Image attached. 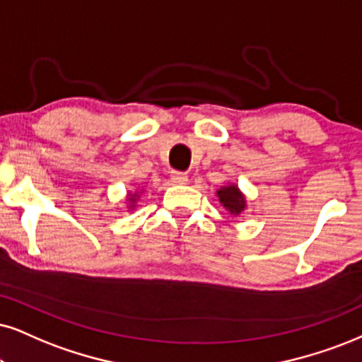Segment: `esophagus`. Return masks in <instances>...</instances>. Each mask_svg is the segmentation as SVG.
Segmentation results:
<instances>
[{"instance_id":"34e87169","label":"esophagus","mask_w":362,"mask_h":362,"mask_svg":"<svg viewBox=\"0 0 362 362\" xmlns=\"http://www.w3.org/2000/svg\"><path fill=\"white\" fill-rule=\"evenodd\" d=\"M171 181L176 185H186L188 182V174L182 171H171Z\"/></svg>"}]
</instances>
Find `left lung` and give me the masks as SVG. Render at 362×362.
<instances>
[{"mask_svg":"<svg viewBox=\"0 0 362 362\" xmlns=\"http://www.w3.org/2000/svg\"><path fill=\"white\" fill-rule=\"evenodd\" d=\"M218 198H220L223 206L230 209V213H233V215H240L243 211L245 199L235 185L218 189Z\"/></svg>","mask_w":362,"mask_h":362,"instance_id":"8db88e82","label":"left lung"}]
</instances>
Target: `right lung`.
Returning a JSON list of instances; mask_svg holds the SVG:
<instances>
[{"label": "right lung", "instance_id": "right-lung-1", "mask_svg": "<svg viewBox=\"0 0 362 362\" xmlns=\"http://www.w3.org/2000/svg\"><path fill=\"white\" fill-rule=\"evenodd\" d=\"M131 199H132V198H131Z\"/></svg>", "mask_w": 362, "mask_h": 362}]
</instances>
